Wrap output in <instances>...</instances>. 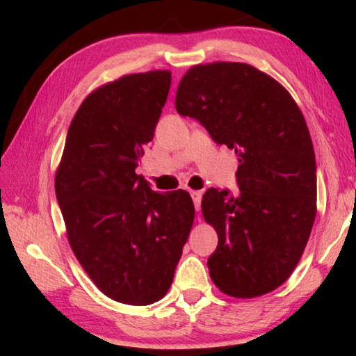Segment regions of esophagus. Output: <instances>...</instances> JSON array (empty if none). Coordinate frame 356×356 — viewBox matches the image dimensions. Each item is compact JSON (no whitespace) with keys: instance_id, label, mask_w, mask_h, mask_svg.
Listing matches in <instances>:
<instances>
[{"instance_id":"34e87169","label":"esophagus","mask_w":356,"mask_h":356,"mask_svg":"<svg viewBox=\"0 0 356 356\" xmlns=\"http://www.w3.org/2000/svg\"><path fill=\"white\" fill-rule=\"evenodd\" d=\"M190 195H191V200H193V202H195V209L196 210H200L201 209V200H202V193L201 191H190Z\"/></svg>"}]
</instances>
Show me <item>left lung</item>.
<instances>
[{
  "instance_id": "8db88e82",
  "label": "left lung",
  "mask_w": 356,
  "mask_h": 356,
  "mask_svg": "<svg viewBox=\"0 0 356 356\" xmlns=\"http://www.w3.org/2000/svg\"><path fill=\"white\" fill-rule=\"evenodd\" d=\"M176 110L236 150L238 195L209 188L202 215L218 234L209 275L222 293L261 297L297 267L317 212L316 155L292 95L245 63L197 64L179 83Z\"/></svg>"
}]
</instances>
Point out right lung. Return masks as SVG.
<instances>
[{"mask_svg": "<svg viewBox=\"0 0 356 356\" xmlns=\"http://www.w3.org/2000/svg\"><path fill=\"white\" fill-rule=\"evenodd\" d=\"M171 72L130 74L83 100L65 138L55 188L70 248L106 297L152 305L171 287L195 206L135 172L170 92Z\"/></svg>", "mask_w": 356, "mask_h": 356, "instance_id": "add662e5", "label": "right lung"}]
</instances>
